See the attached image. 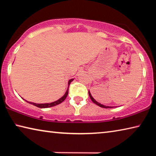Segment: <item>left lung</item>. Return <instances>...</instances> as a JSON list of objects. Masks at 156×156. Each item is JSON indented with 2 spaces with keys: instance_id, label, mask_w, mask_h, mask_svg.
I'll return each instance as SVG.
<instances>
[{
  "instance_id": "left-lung-1",
  "label": "left lung",
  "mask_w": 156,
  "mask_h": 156,
  "mask_svg": "<svg viewBox=\"0 0 156 156\" xmlns=\"http://www.w3.org/2000/svg\"><path fill=\"white\" fill-rule=\"evenodd\" d=\"M89 97H90V98H91V100H92V102H94V103H95L96 105H98L99 107H102V108H112V107H108V106H105V105H101L100 103H99V102H98L96 100H94V98L93 97L91 96V94H90V92H89Z\"/></svg>"
}]
</instances>
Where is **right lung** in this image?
<instances>
[{
    "mask_svg": "<svg viewBox=\"0 0 156 156\" xmlns=\"http://www.w3.org/2000/svg\"><path fill=\"white\" fill-rule=\"evenodd\" d=\"M73 80V79H71V80H69L68 88L67 89V91H66V93L65 94L64 96H63L62 98H60L59 100H58L57 101H55L54 102H51V103H45V104H36V103H34V102H29V103H30V104L34 105V106H36L37 107H39V108H48V107H54V106H56V105H59V104L61 103V102L64 101L66 98H67V95H68V92H69V87L70 83H72Z\"/></svg>",
    "mask_w": 156,
    "mask_h": 156,
    "instance_id": "obj_1",
    "label": "right lung"
}]
</instances>
